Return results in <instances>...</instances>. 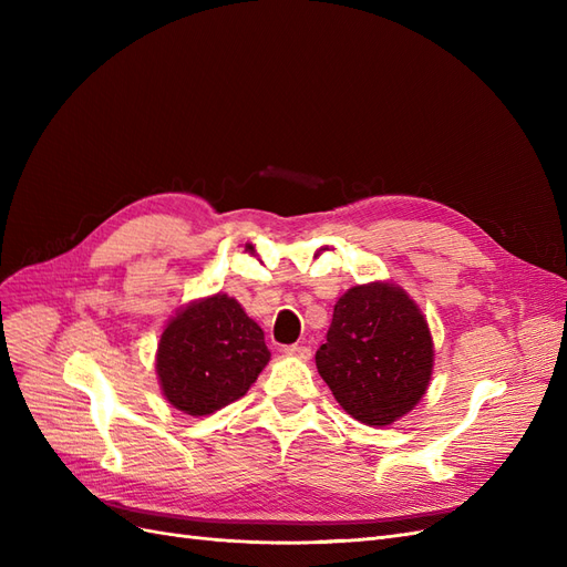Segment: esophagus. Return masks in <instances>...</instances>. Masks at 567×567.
Masks as SVG:
<instances>
[{
	"label": "esophagus",
	"mask_w": 567,
	"mask_h": 567,
	"mask_svg": "<svg viewBox=\"0 0 567 567\" xmlns=\"http://www.w3.org/2000/svg\"><path fill=\"white\" fill-rule=\"evenodd\" d=\"M284 352L288 354V357H298V359H310V348H305V346H288V348H284Z\"/></svg>",
	"instance_id": "34e87169"
}]
</instances>
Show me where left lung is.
Masks as SVG:
<instances>
[{"label":"left lung","mask_w":567,"mask_h":567,"mask_svg":"<svg viewBox=\"0 0 567 567\" xmlns=\"http://www.w3.org/2000/svg\"><path fill=\"white\" fill-rule=\"evenodd\" d=\"M315 359L336 402L354 421L383 427L421 402L433 379L435 342L402 286L371 281L338 298Z\"/></svg>","instance_id":"1"}]
</instances>
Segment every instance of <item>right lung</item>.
Returning a JSON list of instances; mask_svg holds the SVG:
<instances>
[{"mask_svg":"<svg viewBox=\"0 0 567 567\" xmlns=\"http://www.w3.org/2000/svg\"><path fill=\"white\" fill-rule=\"evenodd\" d=\"M265 331L236 298L215 293L169 317L156 350L163 398L188 416H208L241 400L267 367Z\"/></svg>","mask_w":567,"mask_h":567,"instance_id":"right-lung-1","label":"right lung"}]
</instances>
